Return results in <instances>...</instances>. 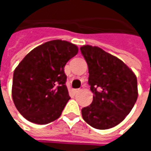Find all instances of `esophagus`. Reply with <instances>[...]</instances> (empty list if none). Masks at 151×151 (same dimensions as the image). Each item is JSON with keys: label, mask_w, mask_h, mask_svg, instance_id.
Here are the masks:
<instances>
[{"label": "esophagus", "mask_w": 151, "mask_h": 151, "mask_svg": "<svg viewBox=\"0 0 151 151\" xmlns=\"http://www.w3.org/2000/svg\"><path fill=\"white\" fill-rule=\"evenodd\" d=\"M80 91V89H73L72 90V92L75 95V94H77L78 92Z\"/></svg>", "instance_id": "esophagus-1"}]
</instances>
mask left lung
<instances>
[{
	"mask_svg": "<svg viewBox=\"0 0 151 151\" xmlns=\"http://www.w3.org/2000/svg\"><path fill=\"white\" fill-rule=\"evenodd\" d=\"M87 63L88 83L93 101L82 109L86 123L97 129H108L123 121L137 99V81L134 73L116 56L99 47H80Z\"/></svg>",
	"mask_w": 151,
	"mask_h": 151,
	"instance_id": "8db88e82",
	"label": "left lung"
}]
</instances>
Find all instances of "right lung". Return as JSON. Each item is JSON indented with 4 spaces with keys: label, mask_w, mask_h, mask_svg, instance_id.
<instances>
[{
    "label": "right lung",
    "mask_w": 151,
    "mask_h": 151,
    "mask_svg": "<svg viewBox=\"0 0 151 151\" xmlns=\"http://www.w3.org/2000/svg\"><path fill=\"white\" fill-rule=\"evenodd\" d=\"M78 52L65 40L48 41L31 51L14 72L12 97L18 111L32 123L58 119L69 101L65 66Z\"/></svg>",
    "instance_id": "1"
}]
</instances>
